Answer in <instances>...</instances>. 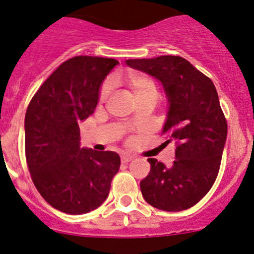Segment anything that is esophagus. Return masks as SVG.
<instances>
[{
    "mask_svg": "<svg viewBox=\"0 0 254 254\" xmlns=\"http://www.w3.org/2000/svg\"><path fill=\"white\" fill-rule=\"evenodd\" d=\"M133 159H134V156L128 155V153H122L121 155V161L124 162V163H128V162L133 161Z\"/></svg>",
    "mask_w": 254,
    "mask_h": 254,
    "instance_id": "esophagus-1",
    "label": "esophagus"
}]
</instances>
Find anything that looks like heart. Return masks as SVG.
<instances>
[{
    "mask_svg": "<svg viewBox=\"0 0 254 254\" xmlns=\"http://www.w3.org/2000/svg\"><path fill=\"white\" fill-rule=\"evenodd\" d=\"M121 82L126 84L130 90H132L133 95L135 98H141V97L149 96V95H157V89H156L155 82L147 75L141 73H129L121 78ZM109 93V86L105 85L102 90L101 98L104 99Z\"/></svg>",
    "mask_w": 254,
    "mask_h": 254,
    "instance_id": "1",
    "label": "heart"
}]
</instances>
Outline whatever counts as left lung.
<instances>
[{"label": "left lung", "instance_id": "left-lung-1", "mask_svg": "<svg viewBox=\"0 0 254 254\" xmlns=\"http://www.w3.org/2000/svg\"><path fill=\"white\" fill-rule=\"evenodd\" d=\"M127 65L161 82L168 102L162 133L175 142L170 167L149 158L141 194L153 207L182 211L198 203L215 182L227 140V121L211 79L180 56L127 60Z\"/></svg>", "mask_w": 254, "mask_h": 254}]
</instances>
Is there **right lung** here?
<instances>
[{"mask_svg":"<svg viewBox=\"0 0 254 254\" xmlns=\"http://www.w3.org/2000/svg\"><path fill=\"white\" fill-rule=\"evenodd\" d=\"M114 59L76 56L47 79L25 115V152L32 181L47 203L69 215L103 204L120 156L80 146L79 122L95 112Z\"/></svg>","mask_w":254,"mask_h":254,"instance_id":"obj_1","label":"right lung"}]
</instances>
